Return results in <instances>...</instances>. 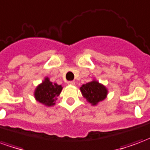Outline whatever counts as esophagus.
I'll list each match as a JSON object with an SVG mask.
<instances>
[{
	"mask_svg": "<svg viewBox=\"0 0 150 150\" xmlns=\"http://www.w3.org/2000/svg\"><path fill=\"white\" fill-rule=\"evenodd\" d=\"M67 84H68V85H75V82H74V81H68V82H67Z\"/></svg>",
	"mask_w": 150,
	"mask_h": 150,
	"instance_id": "1",
	"label": "esophagus"
}]
</instances>
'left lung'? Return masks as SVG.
Instances as JSON below:
<instances>
[{
    "instance_id": "8db88e82",
    "label": "left lung",
    "mask_w": 150,
    "mask_h": 150,
    "mask_svg": "<svg viewBox=\"0 0 150 150\" xmlns=\"http://www.w3.org/2000/svg\"><path fill=\"white\" fill-rule=\"evenodd\" d=\"M80 91L83 96L91 105H96L100 101L104 100L108 95L106 87L95 79L86 84L82 85Z\"/></svg>"
}]
</instances>
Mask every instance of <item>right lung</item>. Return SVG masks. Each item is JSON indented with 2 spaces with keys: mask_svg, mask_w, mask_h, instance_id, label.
<instances>
[{
  "mask_svg": "<svg viewBox=\"0 0 150 150\" xmlns=\"http://www.w3.org/2000/svg\"><path fill=\"white\" fill-rule=\"evenodd\" d=\"M62 86L50 81L46 77L42 83L38 86L34 91V97L36 100L46 106H53L55 104V100L62 91Z\"/></svg>",
  "mask_w": 150,
  "mask_h": 150,
  "instance_id": "1",
  "label": "right lung"
}]
</instances>
